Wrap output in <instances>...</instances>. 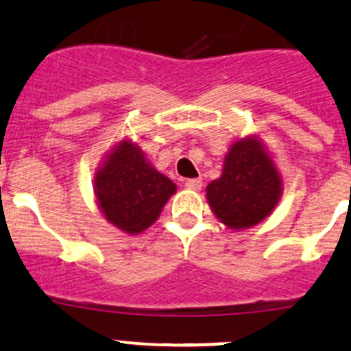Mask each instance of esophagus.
Here are the masks:
<instances>
[{
    "instance_id": "1",
    "label": "esophagus",
    "mask_w": 351,
    "mask_h": 351,
    "mask_svg": "<svg viewBox=\"0 0 351 351\" xmlns=\"http://www.w3.org/2000/svg\"><path fill=\"white\" fill-rule=\"evenodd\" d=\"M186 187L187 189H193V191H199L202 187V180L197 177V179H187L186 180Z\"/></svg>"
}]
</instances>
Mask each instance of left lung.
I'll return each mask as SVG.
<instances>
[{
    "label": "left lung",
    "mask_w": 351,
    "mask_h": 351,
    "mask_svg": "<svg viewBox=\"0 0 351 351\" xmlns=\"http://www.w3.org/2000/svg\"><path fill=\"white\" fill-rule=\"evenodd\" d=\"M282 194V179L265 147L247 136L230 147L221 177L206 187L216 218L231 230H245L267 218Z\"/></svg>",
    "instance_id": "obj_1"
}]
</instances>
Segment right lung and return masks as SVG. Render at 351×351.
Wrapping results in <instances>:
<instances>
[{"label":"right lung","mask_w":351,"mask_h":351,"mask_svg":"<svg viewBox=\"0 0 351 351\" xmlns=\"http://www.w3.org/2000/svg\"><path fill=\"white\" fill-rule=\"evenodd\" d=\"M176 193V184L155 171L130 140L110 150L95 177V194L104 218L118 230L138 234L157 221Z\"/></svg>","instance_id":"right-lung-1"}]
</instances>
